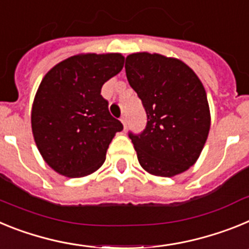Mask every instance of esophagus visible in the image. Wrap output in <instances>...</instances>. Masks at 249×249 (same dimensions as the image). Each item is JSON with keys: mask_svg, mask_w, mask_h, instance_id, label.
<instances>
[{"mask_svg": "<svg viewBox=\"0 0 249 249\" xmlns=\"http://www.w3.org/2000/svg\"><path fill=\"white\" fill-rule=\"evenodd\" d=\"M121 122H122V124H123V128L126 129V127H127V118H126V116H122V117H121Z\"/></svg>", "mask_w": 249, "mask_h": 249, "instance_id": "34e87169", "label": "esophagus"}]
</instances>
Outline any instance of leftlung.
Instances as JSON below:
<instances>
[{
	"label": "left lung",
	"mask_w": 249,
	"mask_h": 249,
	"mask_svg": "<svg viewBox=\"0 0 249 249\" xmlns=\"http://www.w3.org/2000/svg\"><path fill=\"white\" fill-rule=\"evenodd\" d=\"M126 74L147 113L140 135L129 133L141 167L173 177L197 162L211 127L206 89L181 59L137 52L127 56Z\"/></svg>",
	"instance_id": "8db88e82"
}]
</instances>
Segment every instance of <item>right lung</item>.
<instances>
[{
    "label": "right lung",
    "mask_w": 249,
    "mask_h": 249,
    "mask_svg": "<svg viewBox=\"0 0 249 249\" xmlns=\"http://www.w3.org/2000/svg\"><path fill=\"white\" fill-rule=\"evenodd\" d=\"M121 53H80L45 74L35 96L31 124L46 163L65 177L96 172L112 138L123 129L101 96L105 82L120 73Z\"/></svg>",
    "instance_id": "add662e5"
}]
</instances>
